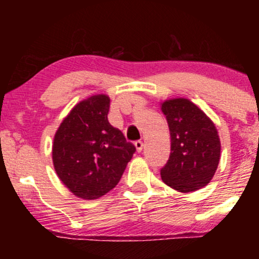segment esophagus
I'll return each instance as SVG.
<instances>
[{
    "label": "esophagus",
    "instance_id": "esophagus-1",
    "mask_svg": "<svg viewBox=\"0 0 259 259\" xmlns=\"http://www.w3.org/2000/svg\"><path fill=\"white\" fill-rule=\"evenodd\" d=\"M135 147H136V151H138V152H141L142 151V148H144V142L142 141H135Z\"/></svg>",
    "mask_w": 259,
    "mask_h": 259
}]
</instances>
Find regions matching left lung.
Here are the masks:
<instances>
[{
	"instance_id": "8db88e82",
	"label": "left lung",
	"mask_w": 259,
	"mask_h": 259,
	"mask_svg": "<svg viewBox=\"0 0 259 259\" xmlns=\"http://www.w3.org/2000/svg\"><path fill=\"white\" fill-rule=\"evenodd\" d=\"M170 134V156L160 169L164 184L187 194L208 185L221 159V139L210 118L189 99L160 103Z\"/></svg>"
}]
</instances>
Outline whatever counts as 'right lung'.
<instances>
[{"label":"right lung","mask_w":259,"mask_h":259,"mask_svg":"<svg viewBox=\"0 0 259 259\" xmlns=\"http://www.w3.org/2000/svg\"><path fill=\"white\" fill-rule=\"evenodd\" d=\"M109 97L80 101L64 118L52 145L53 167L64 186L82 200H96L119 183L135 146L109 124Z\"/></svg>","instance_id":"1"}]
</instances>
